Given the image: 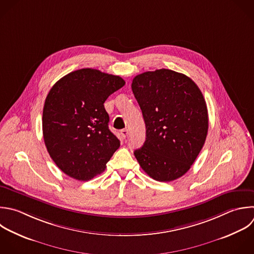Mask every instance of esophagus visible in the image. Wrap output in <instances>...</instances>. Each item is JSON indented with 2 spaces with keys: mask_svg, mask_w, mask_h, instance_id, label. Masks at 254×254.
<instances>
[{
  "mask_svg": "<svg viewBox=\"0 0 254 254\" xmlns=\"http://www.w3.org/2000/svg\"><path fill=\"white\" fill-rule=\"evenodd\" d=\"M120 133H121V136H122V138H123V139H125V138L128 136V134H129V131H128L127 129H123V130H121V131H120Z\"/></svg>",
  "mask_w": 254,
  "mask_h": 254,
  "instance_id": "esophagus-1",
  "label": "esophagus"
}]
</instances>
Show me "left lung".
<instances>
[{
  "label": "left lung",
  "instance_id": "obj_1",
  "mask_svg": "<svg viewBox=\"0 0 254 254\" xmlns=\"http://www.w3.org/2000/svg\"><path fill=\"white\" fill-rule=\"evenodd\" d=\"M131 86L146 125L144 145L134 152L139 165L159 182L182 177L206 138L202 93L187 75L165 68L136 75Z\"/></svg>",
  "mask_w": 254,
  "mask_h": 254
}]
</instances>
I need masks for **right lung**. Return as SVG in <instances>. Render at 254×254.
Instances as JSON below:
<instances>
[{
    "label": "right lung",
    "mask_w": 254,
    "mask_h": 254,
    "mask_svg": "<svg viewBox=\"0 0 254 254\" xmlns=\"http://www.w3.org/2000/svg\"><path fill=\"white\" fill-rule=\"evenodd\" d=\"M124 84L120 76L82 68L50 90L43 111L44 140L53 161L67 176L91 180L119 148L120 141L108 128L104 102Z\"/></svg>",
    "instance_id": "1"
}]
</instances>
